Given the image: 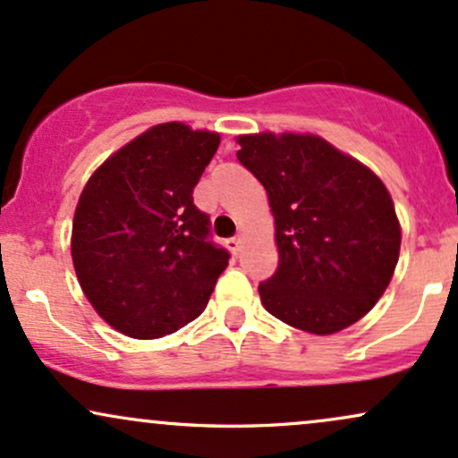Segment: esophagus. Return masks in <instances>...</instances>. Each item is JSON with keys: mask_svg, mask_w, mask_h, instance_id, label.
I'll return each mask as SVG.
<instances>
[{"mask_svg": "<svg viewBox=\"0 0 458 458\" xmlns=\"http://www.w3.org/2000/svg\"><path fill=\"white\" fill-rule=\"evenodd\" d=\"M241 243H243V236H233V239H228L225 241V247H228L230 251H233V254L236 256L241 251Z\"/></svg>", "mask_w": 458, "mask_h": 458, "instance_id": "obj_1", "label": "esophagus"}]
</instances>
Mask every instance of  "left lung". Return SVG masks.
Segmentation results:
<instances>
[{
  "mask_svg": "<svg viewBox=\"0 0 458 458\" xmlns=\"http://www.w3.org/2000/svg\"><path fill=\"white\" fill-rule=\"evenodd\" d=\"M236 159L267 189L277 271L262 306L308 334H335L372 310L396 269L401 225L383 182L317 135H241Z\"/></svg>",
  "mask_w": 458,
  "mask_h": 458,
  "instance_id": "1",
  "label": "left lung"
}]
</instances>
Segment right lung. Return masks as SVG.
Returning <instances> with one entry per match:
<instances>
[{
    "mask_svg": "<svg viewBox=\"0 0 458 458\" xmlns=\"http://www.w3.org/2000/svg\"><path fill=\"white\" fill-rule=\"evenodd\" d=\"M219 135L157 124L94 172L72 219L79 284L114 329L138 340L174 334L207 308L228 250L193 187Z\"/></svg>",
    "mask_w": 458,
    "mask_h": 458,
    "instance_id": "right-lung-1",
    "label": "right lung"
}]
</instances>
